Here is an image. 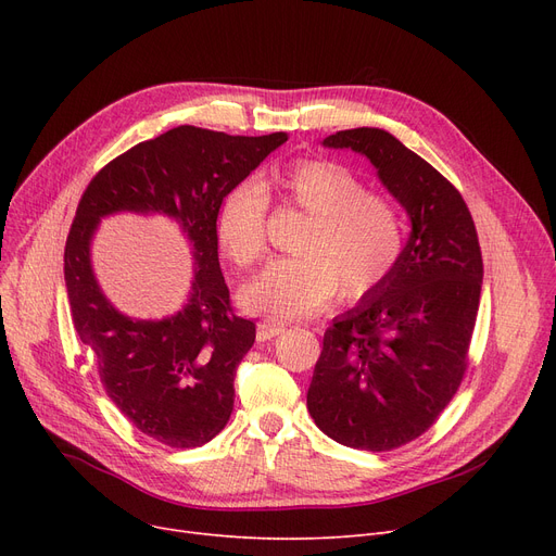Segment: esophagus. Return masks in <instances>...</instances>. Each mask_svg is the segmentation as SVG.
I'll use <instances>...</instances> for the list:
<instances>
[{
	"instance_id": "esophagus-1",
	"label": "esophagus",
	"mask_w": 556,
	"mask_h": 556,
	"mask_svg": "<svg viewBox=\"0 0 556 556\" xmlns=\"http://www.w3.org/2000/svg\"><path fill=\"white\" fill-rule=\"evenodd\" d=\"M283 331H286V327L279 325V323H273V319H261V323L256 325V338H258L261 342L273 340V338H277L279 333H283Z\"/></svg>"
}]
</instances>
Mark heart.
Returning <instances> with one entry per match:
<instances>
[{
  "instance_id": "1",
  "label": "heart",
  "mask_w": 556,
  "mask_h": 556,
  "mask_svg": "<svg viewBox=\"0 0 556 556\" xmlns=\"http://www.w3.org/2000/svg\"><path fill=\"white\" fill-rule=\"evenodd\" d=\"M283 198L308 216L295 254L268 263L241 302L273 319H295L340 300L358 302L381 288L403 254V220L394 204L367 191L358 175L331 160H298L275 175ZM270 200L256 180L231 185L216 212V237L237 266L266 254Z\"/></svg>"
}]
</instances>
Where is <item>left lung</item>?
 <instances>
[{
  "instance_id": "left-lung-1",
  "label": "left lung",
  "mask_w": 556,
  "mask_h": 556,
  "mask_svg": "<svg viewBox=\"0 0 556 556\" xmlns=\"http://www.w3.org/2000/svg\"><path fill=\"white\" fill-rule=\"evenodd\" d=\"M323 143L365 155L413 231L390 279L327 329L306 405L338 444L392 451L440 419L469 365L482 290L478 231L462 193L394 135L352 128Z\"/></svg>"
}]
</instances>
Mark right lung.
Wrapping results in <instances>:
<instances>
[{
  "label": "right lung",
  "mask_w": 556,
  "mask_h": 556,
  "mask_svg": "<svg viewBox=\"0 0 556 556\" xmlns=\"http://www.w3.org/2000/svg\"><path fill=\"white\" fill-rule=\"evenodd\" d=\"M288 139L178 126L132 146L87 185L65 245V286L74 329L92 349L101 383L122 415L170 448H195L227 426L233 374L256 327L231 308L218 263L216 212L223 193ZM164 213L181 225L194 254L186 306L164 320H132L100 293L89 243L110 213Z\"/></svg>",
  "instance_id": "right-lung-1"
}]
</instances>
